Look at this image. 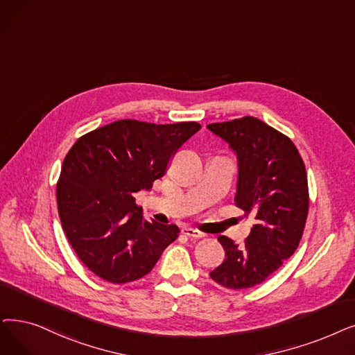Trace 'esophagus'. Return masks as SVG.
Here are the masks:
<instances>
[{
	"label": "esophagus",
	"instance_id": "obj_1",
	"mask_svg": "<svg viewBox=\"0 0 355 355\" xmlns=\"http://www.w3.org/2000/svg\"><path fill=\"white\" fill-rule=\"evenodd\" d=\"M181 234L189 236V238H193V239H200V238L205 236L202 232H200V230L193 229V227H184V229L181 230Z\"/></svg>",
	"mask_w": 355,
	"mask_h": 355
}]
</instances>
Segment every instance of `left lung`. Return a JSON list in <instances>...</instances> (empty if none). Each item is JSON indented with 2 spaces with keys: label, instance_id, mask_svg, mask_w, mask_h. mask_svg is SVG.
<instances>
[{
  "label": "left lung",
  "instance_id": "left-lung-1",
  "mask_svg": "<svg viewBox=\"0 0 355 355\" xmlns=\"http://www.w3.org/2000/svg\"><path fill=\"white\" fill-rule=\"evenodd\" d=\"M207 128L236 152L235 205L243 216L255 219L243 245L219 236L226 258L210 277L226 288L254 287L297 250L309 211L304 162L288 136L257 117L211 123Z\"/></svg>",
  "mask_w": 355,
  "mask_h": 355
}]
</instances>
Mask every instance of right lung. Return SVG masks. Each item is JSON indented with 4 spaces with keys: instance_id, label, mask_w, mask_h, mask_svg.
Returning <instances> with one entry per match:
<instances>
[{
    "instance_id": "obj_1",
    "label": "right lung",
    "mask_w": 355,
    "mask_h": 355,
    "mask_svg": "<svg viewBox=\"0 0 355 355\" xmlns=\"http://www.w3.org/2000/svg\"><path fill=\"white\" fill-rule=\"evenodd\" d=\"M200 128L197 121L117 120L83 135L67 153L56 184L60 223L76 257L100 279H142L178 238L177 225L144 218L135 193L164 177Z\"/></svg>"
}]
</instances>
